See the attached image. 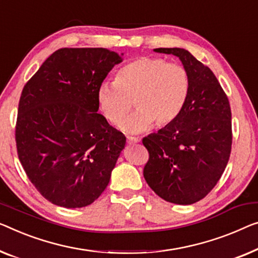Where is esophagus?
I'll use <instances>...</instances> for the list:
<instances>
[{
  "mask_svg": "<svg viewBox=\"0 0 258 258\" xmlns=\"http://www.w3.org/2000/svg\"><path fill=\"white\" fill-rule=\"evenodd\" d=\"M140 141L139 138H136V137H127V144L128 145H136L138 142Z\"/></svg>",
  "mask_w": 258,
  "mask_h": 258,
  "instance_id": "34e87169",
  "label": "esophagus"
}]
</instances>
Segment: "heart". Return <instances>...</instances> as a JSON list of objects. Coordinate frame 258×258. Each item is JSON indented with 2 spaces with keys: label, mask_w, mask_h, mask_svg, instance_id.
Instances as JSON below:
<instances>
[{
  "label": "heart",
  "mask_w": 258,
  "mask_h": 258,
  "mask_svg": "<svg viewBox=\"0 0 258 258\" xmlns=\"http://www.w3.org/2000/svg\"><path fill=\"white\" fill-rule=\"evenodd\" d=\"M191 92L187 69L156 56H139L116 73L114 82L98 88L99 106L107 121L120 126L131 107L136 111L124 128L141 132L151 127L171 125L185 107Z\"/></svg>",
  "instance_id": "1"
}]
</instances>
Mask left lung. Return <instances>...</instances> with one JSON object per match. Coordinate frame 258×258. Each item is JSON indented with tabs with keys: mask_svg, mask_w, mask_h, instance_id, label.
Listing matches in <instances>:
<instances>
[{
	"mask_svg": "<svg viewBox=\"0 0 258 258\" xmlns=\"http://www.w3.org/2000/svg\"><path fill=\"white\" fill-rule=\"evenodd\" d=\"M179 57L191 78V92L171 125L149 134L144 177L164 201L190 205L217 185L232 151V112L213 72L183 48H155Z\"/></svg>",
	"mask_w": 258,
	"mask_h": 258,
	"instance_id": "left-lung-1",
	"label": "left lung"
}]
</instances>
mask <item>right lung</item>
<instances>
[{"label":"right lung","instance_id":"add662e5","mask_svg":"<svg viewBox=\"0 0 258 258\" xmlns=\"http://www.w3.org/2000/svg\"><path fill=\"white\" fill-rule=\"evenodd\" d=\"M121 61L107 48H60L23 88L15 128L18 159L54 205H90L110 182L126 138L97 112V92Z\"/></svg>","mask_w":258,"mask_h":258}]
</instances>
